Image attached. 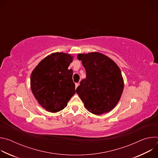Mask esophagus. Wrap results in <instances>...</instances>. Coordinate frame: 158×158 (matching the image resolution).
<instances>
[{
  "instance_id": "34e87169",
  "label": "esophagus",
  "mask_w": 158,
  "mask_h": 158,
  "mask_svg": "<svg viewBox=\"0 0 158 158\" xmlns=\"http://www.w3.org/2000/svg\"><path fill=\"white\" fill-rule=\"evenodd\" d=\"M75 85H76V88L78 87V85H79V83H76Z\"/></svg>"
}]
</instances>
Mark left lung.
Returning a JSON list of instances; mask_svg holds the SVG:
<instances>
[{
	"instance_id": "1",
	"label": "left lung",
	"mask_w": 158,
	"mask_h": 158,
	"mask_svg": "<svg viewBox=\"0 0 158 158\" xmlns=\"http://www.w3.org/2000/svg\"><path fill=\"white\" fill-rule=\"evenodd\" d=\"M77 59L86 72L76 89V93L86 109L101 115L109 112L121 97L124 81L118 65L107 56L97 52L79 54Z\"/></svg>"
}]
</instances>
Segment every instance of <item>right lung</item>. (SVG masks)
I'll list each match as a JSON object with an SVG mask.
<instances>
[{"label":"right lung","instance_id":"1","mask_svg":"<svg viewBox=\"0 0 158 158\" xmlns=\"http://www.w3.org/2000/svg\"><path fill=\"white\" fill-rule=\"evenodd\" d=\"M73 59L69 54L52 53L42 59L32 72V92L39 104L49 112L64 109L76 93L73 71L68 69Z\"/></svg>","mask_w":158,"mask_h":158}]
</instances>
